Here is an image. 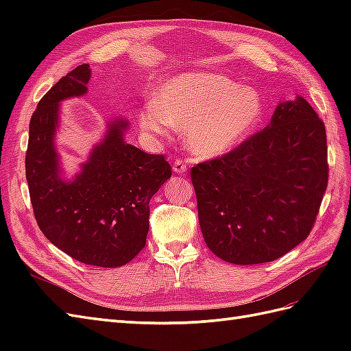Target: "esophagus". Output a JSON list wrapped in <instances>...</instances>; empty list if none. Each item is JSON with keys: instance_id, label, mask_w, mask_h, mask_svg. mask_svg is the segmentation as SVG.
Masks as SVG:
<instances>
[{"instance_id": "1", "label": "esophagus", "mask_w": 351, "mask_h": 351, "mask_svg": "<svg viewBox=\"0 0 351 351\" xmlns=\"http://www.w3.org/2000/svg\"><path fill=\"white\" fill-rule=\"evenodd\" d=\"M171 167H173V171L178 175H182V173H185V171H187V164H185L180 158L173 161V166H171Z\"/></svg>"}]
</instances>
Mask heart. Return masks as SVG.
I'll list each match as a JSON object with an SVG mask.
<instances>
[{
	"label": "heart",
	"instance_id": "b5f03b06",
	"mask_svg": "<svg viewBox=\"0 0 351 351\" xmlns=\"http://www.w3.org/2000/svg\"><path fill=\"white\" fill-rule=\"evenodd\" d=\"M263 114L264 102L255 88L220 73L193 72L169 80L140 111V125L155 136L180 126L193 152L215 156L247 138Z\"/></svg>",
	"mask_w": 351,
	"mask_h": 351
}]
</instances>
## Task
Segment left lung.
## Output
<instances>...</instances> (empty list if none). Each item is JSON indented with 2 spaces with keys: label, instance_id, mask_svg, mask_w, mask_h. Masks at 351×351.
Returning a JSON list of instances; mask_svg holds the SVG:
<instances>
[{
  "label": "left lung",
  "instance_id": "obj_1",
  "mask_svg": "<svg viewBox=\"0 0 351 351\" xmlns=\"http://www.w3.org/2000/svg\"><path fill=\"white\" fill-rule=\"evenodd\" d=\"M329 181L324 122L300 96L232 151L191 169L208 247L238 265L270 263L308 238Z\"/></svg>",
  "mask_w": 351,
  "mask_h": 351
}]
</instances>
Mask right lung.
Here are the masks:
<instances>
[{
  "mask_svg": "<svg viewBox=\"0 0 351 351\" xmlns=\"http://www.w3.org/2000/svg\"><path fill=\"white\" fill-rule=\"evenodd\" d=\"M88 64H80L52 86L29 121L25 175L33 213L43 235L87 265L116 268L145 247L149 202L171 176L164 155L125 143L123 119L108 125L73 181L60 178L54 145L58 104L87 92Z\"/></svg>",
  "mask_w": 351,
  "mask_h": 351,
  "instance_id": "add662e5",
  "label": "right lung"
}]
</instances>
